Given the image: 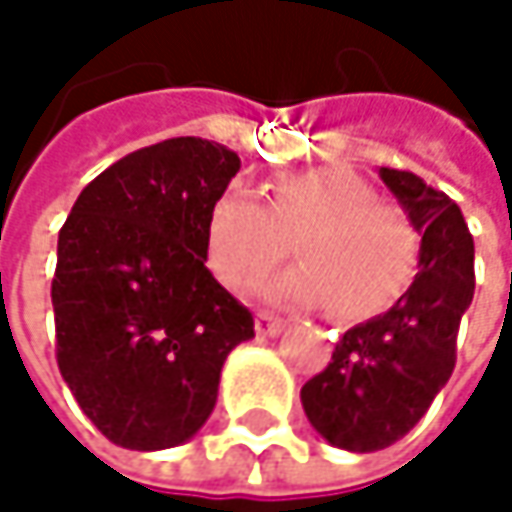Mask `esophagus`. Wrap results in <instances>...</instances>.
Listing matches in <instances>:
<instances>
[{"label":"esophagus","mask_w":512,"mask_h":512,"mask_svg":"<svg viewBox=\"0 0 512 512\" xmlns=\"http://www.w3.org/2000/svg\"><path fill=\"white\" fill-rule=\"evenodd\" d=\"M284 326H287V320H281V317H275V314H269V311H260V314L255 317L257 335H266V338L281 335V332H284Z\"/></svg>","instance_id":"1"}]
</instances>
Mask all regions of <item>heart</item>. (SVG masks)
<instances>
[{"label":"heart","mask_w":512,"mask_h":512,"mask_svg":"<svg viewBox=\"0 0 512 512\" xmlns=\"http://www.w3.org/2000/svg\"><path fill=\"white\" fill-rule=\"evenodd\" d=\"M290 240L302 260L266 281L260 296L296 308L332 305L344 320L385 311L418 266V234L403 207L376 198L367 180L344 168L281 174L266 204L228 189L210 207L207 263L234 290L263 278Z\"/></svg>","instance_id":"obj_1"}]
</instances>
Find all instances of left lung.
Returning a JSON list of instances; mask_svg holds the SVG:
<instances>
[{"label": "left lung", "instance_id": "left-lung-1", "mask_svg": "<svg viewBox=\"0 0 512 512\" xmlns=\"http://www.w3.org/2000/svg\"><path fill=\"white\" fill-rule=\"evenodd\" d=\"M421 234L418 275L379 317L344 332L323 373L302 385L311 427L335 448L370 454L403 439L457 364V332L474 296V240L462 210L412 171L379 168Z\"/></svg>", "mask_w": 512, "mask_h": 512}]
</instances>
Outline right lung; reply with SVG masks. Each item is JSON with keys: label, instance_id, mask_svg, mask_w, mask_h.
Returning <instances> with one entry per match:
<instances>
[{"label": "right lung", "instance_id": "1", "mask_svg": "<svg viewBox=\"0 0 512 512\" xmlns=\"http://www.w3.org/2000/svg\"><path fill=\"white\" fill-rule=\"evenodd\" d=\"M240 171L225 145L180 136L97 174L58 231L55 358L115 445L162 451L210 418L228 353L255 320L204 266L207 216Z\"/></svg>", "mask_w": 512, "mask_h": 512}]
</instances>
